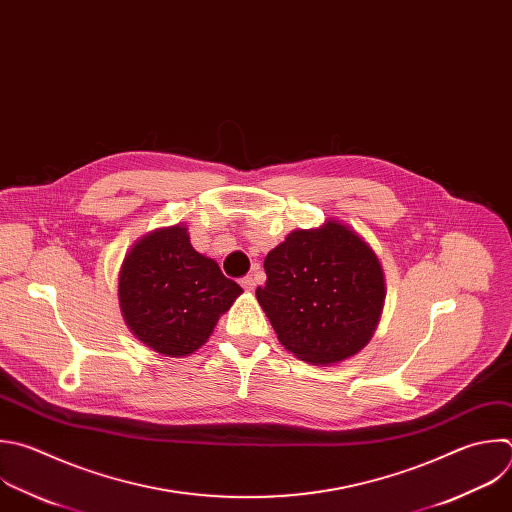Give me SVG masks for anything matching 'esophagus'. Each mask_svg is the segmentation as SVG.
Listing matches in <instances>:
<instances>
[{
	"label": "esophagus",
	"mask_w": 512,
	"mask_h": 512,
	"mask_svg": "<svg viewBox=\"0 0 512 512\" xmlns=\"http://www.w3.org/2000/svg\"><path fill=\"white\" fill-rule=\"evenodd\" d=\"M241 287H243L245 291H253V289H255V279H253L251 275L243 277V279H241Z\"/></svg>",
	"instance_id": "34e87169"
}]
</instances>
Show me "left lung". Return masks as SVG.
I'll return each mask as SVG.
<instances>
[{
	"label": "left lung",
	"instance_id": "left-lung-1",
	"mask_svg": "<svg viewBox=\"0 0 512 512\" xmlns=\"http://www.w3.org/2000/svg\"><path fill=\"white\" fill-rule=\"evenodd\" d=\"M263 267L267 281L257 287V301L297 358L335 364L370 342L384 307V273L354 231L335 221L293 231Z\"/></svg>",
	"mask_w": 512,
	"mask_h": 512
}]
</instances>
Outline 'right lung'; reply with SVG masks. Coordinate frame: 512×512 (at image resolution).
Instances as JSON below:
<instances>
[{"mask_svg":"<svg viewBox=\"0 0 512 512\" xmlns=\"http://www.w3.org/2000/svg\"><path fill=\"white\" fill-rule=\"evenodd\" d=\"M243 289L197 253L181 225L140 239L120 269V307L132 333L164 356L199 350Z\"/></svg>","mask_w":512,"mask_h":512,"instance_id":"add662e5","label":"right lung"}]
</instances>
